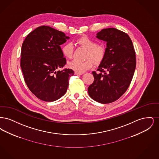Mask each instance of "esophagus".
<instances>
[{"instance_id": "1", "label": "esophagus", "mask_w": 159, "mask_h": 159, "mask_svg": "<svg viewBox=\"0 0 159 159\" xmlns=\"http://www.w3.org/2000/svg\"><path fill=\"white\" fill-rule=\"evenodd\" d=\"M75 75H83L82 73H79V72H77V71L75 72Z\"/></svg>"}]
</instances>
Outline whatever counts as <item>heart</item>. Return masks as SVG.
I'll return each instance as SVG.
<instances>
[{"label":"heart","mask_w":159,"mask_h":159,"mask_svg":"<svg viewBox=\"0 0 159 159\" xmlns=\"http://www.w3.org/2000/svg\"><path fill=\"white\" fill-rule=\"evenodd\" d=\"M76 43L87 49L85 61L73 60L68 63V67L79 73H83L93 67L95 61L96 64L100 63L104 60L106 53V47L102 43H96L95 41L86 36H82L77 39ZM64 56L70 59L73 54V46L70 43L65 44L62 48Z\"/></svg>","instance_id":"1"}]
</instances>
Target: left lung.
Wrapping results in <instances>:
<instances>
[{"instance_id":"8db88e82","label":"left lung","mask_w":159,"mask_h":159,"mask_svg":"<svg viewBox=\"0 0 159 159\" xmlns=\"http://www.w3.org/2000/svg\"><path fill=\"white\" fill-rule=\"evenodd\" d=\"M97 38L107 42L106 56L94 81L88 87L91 98L102 104L113 102L128 89L136 67V55L128 35L114 28L102 29Z\"/></svg>"}]
</instances>
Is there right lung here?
<instances>
[{
	"label": "right lung",
	"instance_id": "obj_1",
	"mask_svg": "<svg viewBox=\"0 0 159 159\" xmlns=\"http://www.w3.org/2000/svg\"><path fill=\"white\" fill-rule=\"evenodd\" d=\"M69 37L60 31L42 25L32 31L23 42L20 66L29 90L46 102L60 98L67 92L71 69L66 64L60 45Z\"/></svg>",
	"mask_w": 159,
	"mask_h": 159
}]
</instances>
